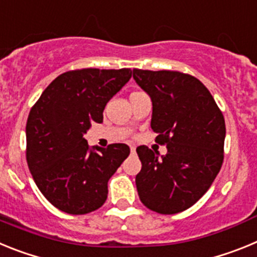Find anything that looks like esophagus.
<instances>
[{"label":"esophagus","instance_id":"esophagus-1","mask_svg":"<svg viewBox=\"0 0 257 257\" xmlns=\"http://www.w3.org/2000/svg\"><path fill=\"white\" fill-rule=\"evenodd\" d=\"M130 151H131V153H135L136 148H135V147H134V145H131V147H130Z\"/></svg>","mask_w":257,"mask_h":257}]
</instances>
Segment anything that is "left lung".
I'll return each mask as SVG.
<instances>
[{
  "label": "left lung",
  "instance_id": "8db88e82",
  "mask_svg": "<svg viewBox=\"0 0 257 257\" xmlns=\"http://www.w3.org/2000/svg\"><path fill=\"white\" fill-rule=\"evenodd\" d=\"M136 83L153 103L156 143L167 147L158 158L145 145L136 148L142 170L136 189L145 207L174 215L192 207L208 190L224 161L225 121L206 86L176 70L134 69Z\"/></svg>",
  "mask_w": 257,
  "mask_h": 257
}]
</instances>
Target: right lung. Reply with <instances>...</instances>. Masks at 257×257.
<instances>
[{"label": "right lung", "instance_id": "right-lung-1", "mask_svg": "<svg viewBox=\"0 0 257 257\" xmlns=\"http://www.w3.org/2000/svg\"><path fill=\"white\" fill-rule=\"evenodd\" d=\"M131 69L69 70L56 77L27 121V163L45 198L63 212L85 215L104 205L108 180L130 154L126 144L90 147L83 138Z\"/></svg>", "mask_w": 257, "mask_h": 257}]
</instances>
